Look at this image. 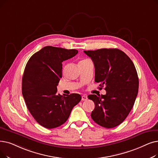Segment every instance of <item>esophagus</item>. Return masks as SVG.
<instances>
[{
    "label": "esophagus",
    "instance_id": "esophagus-1",
    "mask_svg": "<svg viewBox=\"0 0 158 158\" xmlns=\"http://www.w3.org/2000/svg\"><path fill=\"white\" fill-rule=\"evenodd\" d=\"M81 99H82V101H86L87 99H88V97L86 95H83L82 96V98H81Z\"/></svg>",
    "mask_w": 158,
    "mask_h": 158
}]
</instances>
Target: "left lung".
Instances as JSON below:
<instances>
[{
	"label": "left lung",
	"mask_w": 158,
	"mask_h": 158,
	"mask_svg": "<svg viewBox=\"0 0 158 158\" xmlns=\"http://www.w3.org/2000/svg\"><path fill=\"white\" fill-rule=\"evenodd\" d=\"M95 67V81L105 86L106 95H89L94 102L92 119L108 128L117 127L124 121L134 105L138 93L139 79L130 57L116 48L84 51ZM102 89V88H99Z\"/></svg>",
	"instance_id": "obj_1"
}]
</instances>
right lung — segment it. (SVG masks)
Masks as SVG:
<instances>
[{"label": "right lung", "mask_w": 158, "mask_h": 158, "mask_svg": "<svg viewBox=\"0 0 158 158\" xmlns=\"http://www.w3.org/2000/svg\"><path fill=\"white\" fill-rule=\"evenodd\" d=\"M77 53V50L47 46L34 53L26 65L22 79L23 98L33 118L46 128L64 124L81 100L78 94L57 93L62 63Z\"/></svg>", "instance_id": "add662e5"}]
</instances>
